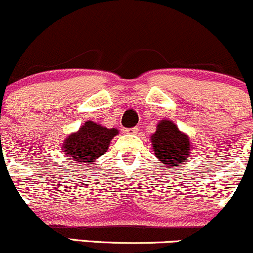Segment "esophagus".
I'll return each mask as SVG.
<instances>
[{"label":"esophagus","instance_id":"34e87169","mask_svg":"<svg viewBox=\"0 0 253 253\" xmlns=\"http://www.w3.org/2000/svg\"><path fill=\"white\" fill-rule=\"evenodd\" d=\"M126 131V134H129V135H136L138 132V127L135 126V127H127V129L124 130Z\"/></svg>","mask_w":253,"mask_h":253}]
</instances>
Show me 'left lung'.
<instances>
[{"label": "left lung", "mask_w": 253, "mask_h": 253, "mask_svg": "<svg viewBox=\"0 0 253 253\" xmlns=\"http://www.w3.org/2000/svg\"><path fill=\"white\" fill-rule=\"evenodd\" d=\"M152 136L154 154L167 167L180 166L190 154V141L171 121H161Z\"/></svg>", "instance_id": "8db88e82"}]
</instances>
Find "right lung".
Here are the masks:
<instances>
[{
  "label": "right lung",
  "mask_w": 253,
  "mask_h": 253,
  "mask_svg": "<svg viewBox=\"0 0 253 253\" xmlns=\"http://www.w3.org/2000/svg\"><path fill=\"white\" fill-rule=\"evenodd\" d=\"M117 134L118 130L115 127L107 129L94 122L87 121L78 132L67 137L62 150H64L68 160L88 166L94 163L96 158L104 155L110 142Z\"/></svg>",
  "instance_id": "obj_1"
}]
</instances>
